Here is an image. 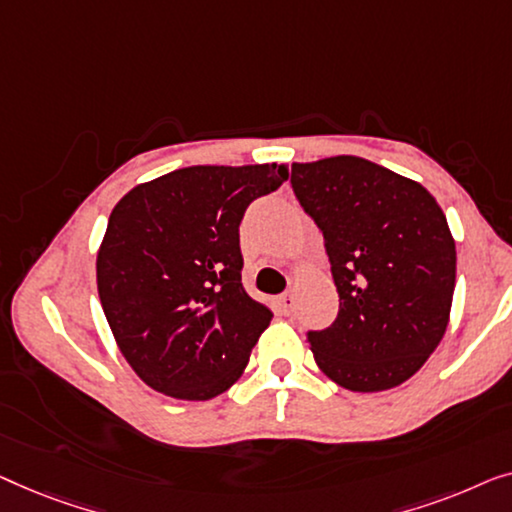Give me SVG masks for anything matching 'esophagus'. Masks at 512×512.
<instances>
[{
	"label": "esophagus",
	"instance_id": "obj_1",
	"mask_svg": "<svg viewBox=\"0 0 512 512\" xmlns=\"http://www.w3.org/2000/svg\"><path fill=\"white\" fill-rule=\"evenodd\" d=\"M278 304H280V308H283V313L290 315L294 311V304H297V299H294V294L290 292V294H283V297L278 299Z\"/></svg>",
	"mask_w": 512,
	"mask_h": 512
}]
</instances>
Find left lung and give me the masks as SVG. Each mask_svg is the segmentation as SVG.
Instances as JSON below:
<instances>
[{
    "label": "left lung",
    "instance_id": "1",
    "mask_svg": "<svg viewBox=\"0 0 512 512\" xmlns=\"http://www.w3.org/2000/svg\"><path fill=\"white\" fill-rule=\"evenodd\" d=\"M292 187L325 236L338 318L308 343L327 378L385 392L443 341L457 278L455 239L427 187L355 155L294 162Z\"/></svg>",
    "mask_w": 512,
    "mask_h": 512
}]
</instances>
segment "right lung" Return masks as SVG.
Masks as SVG:
<instances>
[{"label": "right lung", "mask_w": 512, "mask_h": 512, "mask_svg": "<svg viewBox=\"0 0 512 512\" xmlns=\"http://www.w3.org/2000/svg\"><path fill=\"white\" fill-rule=\"evenodd\" d=\"M287 176L280 164H197L115 204L97 290L122 357L148 387L208 401L246 371L273 313L243 290L239 225Z\"/></svg>", "instance_id": "add662e5"}]
</instances>
